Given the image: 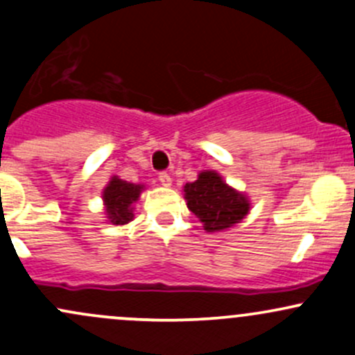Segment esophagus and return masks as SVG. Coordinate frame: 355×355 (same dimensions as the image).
<instances>
[{"label": "esophagus", "mask_w": 355, "mask_h": 355, "mask_svg": "<svg viewBox=\"0 0 355 355\" xmlns=\"http://www.w3.org/2000/svg\"><path fill=\"white\" fill-rule=\"evenodd\" d=\"M158 180L163 187H171V177L168 173H159Z\"/></svg>", "instance_id": "esophagus-1"}]
</instances>
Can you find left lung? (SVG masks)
<instances>
[{
    "mask_svg": "<svg viewBox=\"0 0 355 355\" xmlns=\"http://www.w3.org/2000/svg\"><path fill=\"white\" fill-rule=\"evenodd\" d=\"M184 197L187 207L202 223L207 233L230 230L248 216V196L240 192L216 170H204L197 175L196 182L184 185Z\"/></svg>",
    "mask_w": 355,
    "mask_h": 355,
    "instance_id": "1",
    "label": "left lung"
}]
</instances>
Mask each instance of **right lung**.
I'll return each instance as SVG.
<instances>
[{"instance_id": "obj_1", "label": "right lung", "mask_w": 355, "mask_h": 355, "mask_svg": "<svg viewBox=\"0 0 355 355\" xmlns=\"http://www.w3.org/2000/svg\"><path fill=\"white\" fill-rule=\"evenodd\" d=\"M146 189L143 184H130L114 175L102 192L103 211L110 225L124 226L134 219V206Z\"/></svg>"}]
</instances>
